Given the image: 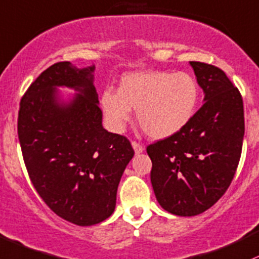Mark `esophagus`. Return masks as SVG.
I'll use <instances>...</instances> for the list:
<instances>
[{
	"mask_svg": "<svg viewBox=\"0 0 259 259\" xmlns=\"http://www.w3.org/2000/svg\"><path fill=\"white\" fill-rule=\"evenodd\" d=\"M132 147H133V149H135L136 154H140V153L144 151L143 146H142L141 143H138V142H136V141H132Z\"/></svg>",
	"mask_w": 259,
	"mask_h": 259,
	"instance_id": "obj_1",
	"label": "esophagus"
}]
</instances>
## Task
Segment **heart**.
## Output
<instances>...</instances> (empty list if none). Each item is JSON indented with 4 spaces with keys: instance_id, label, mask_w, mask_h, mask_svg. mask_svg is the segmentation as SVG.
Wrapping results in <instances>:
<instances>
[{
    "instance_id": "b5f03b06",
    "label": "heart",
    "mask_w": 259,
    "mask_h": 259,
    "mask_svg": "<svg viewBox=\"0 0 259 259\" xmlns=\"http://www.w3.org/2000/svg\"><path fill=\"white\" fill-rule=\"evenodd\" d=\"M200 88L185 71H137L124 75L118 91L107 89L101 105L108 123L122 131L130 121L131 110H137L138 123L149 137L164 140L188 126L196 112Z\"/></svg>"
}]
</instances>
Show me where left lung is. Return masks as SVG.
Segmentation results:
<instances>
[{"label": "left lung", "instance_id": "1", "mask_svg": "<svg viewBox=\"0 0 259 259\" xmlns=\"http://www.w3.org/2000/svg\"><path fill=\"white\" fill-rule=\"evenodd\" d=\"M190 65L205 102L185 128L147 147L155 197L164 210L178 216L199 215L226 193L244 135L238 89L218 66L200 62Z\"/></svg>", "mask_w": 259, "mask_h": 259}]
</instances>
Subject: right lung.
Instances as JSON below:
<instances>
[{
    "label": "right lung",
    "instance_id": "right-lung-1",
    "mask_svg": "<svg viewBox=\"0 0 259 259\" xmlns=\"http://www.w3.org/2000/svg\"><path fill=\"white\" fill-rule=\"evenodd\" d=\"M93 71L94 66L53 64L27 89L18 111L19 144L30 182L53 212L79 226L112 215L118 183L135 154L128 138L102 127ZM57 85L82 94L60 105Z\"/></svg>",
    "mask_w": 259,
    "mask_h": 259
}]
</instances>
